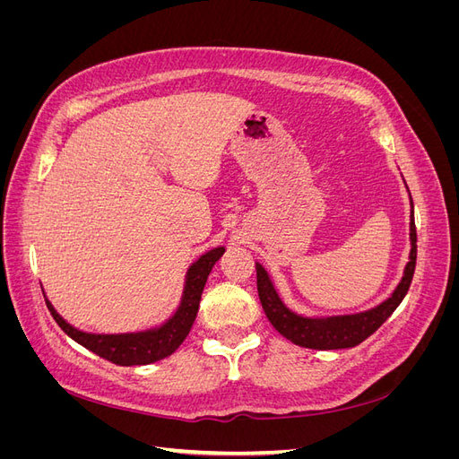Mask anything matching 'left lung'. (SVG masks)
Masks as SVG:
<instances>
[{
    "mask_svg": "<svg viewBox=\"0 0 459 459\" xmlns=\"http://www.w3.org/2000/svg\"><path fill=\"white\" fill-rule=\"evenodd\" d=\"M408 189V186H406ZM410 256L408 264L402 273V280L396 289L386 300L377 307H373L364 312L356 314H342V316H302L290 310L281 300L280 293L272 281L268 270L256 262V287L262 308L266 312L270 324L281 333L285 339L295 342L304 349L314 351H337V349H352L369 335L377 331L391 314L398 308V304L404 300L413 270L415 258H418V233H415V220H413V203L410 195Z\"/></svg>",
    "mask_w": 459,
    "mask_h": 459,
    "instance_id": "obj_1",
    "label": "left lung"
}]
</instances>
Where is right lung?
Here are the masks:
<instances>
[{
  "instance_id": "obj_1",
  "label": "right lung",
  "mask_w": 459,
  "mask_h": 459,
  "mask_svg": "<svg viewBox=\"0 0 459 459\" xmlns=\"http://www.w3.org/2000/svg\"><path fill=\"white\" fill-rule=\"evenodd\" d=\"M224 253H226L224 247H216L212 251L204 253L203 256H199L195 262H193L187 268L182 300H179L176 312L166 319L162 325L151 327L145 331H134V333L80 331L74 325L68 324L65 317H61L57 310L53 308V304L48 300V297L44 295L46 304L55 322L59 324V327L73 341L84 346V349L108 359V362H113L117 366H147L174 354L178 351V346L186 341V337L191 331V325L197 317L201 295H203L204 283L208 280V273L212 272V266Z\"/></svg>"
}]
</instances>
